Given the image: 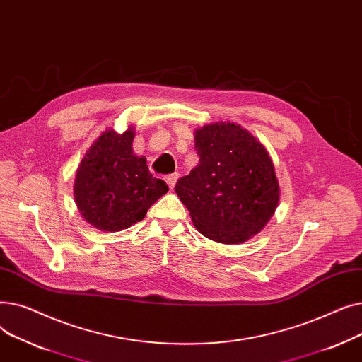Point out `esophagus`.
Masks as SVG:
<instances>
[{
	"instance_id": "1",
	"label": "esophagus",
	"mask_w": 362,
	"mask_h": 362,
	"mask_svg": "<svg viewBox=\"0 0 362 362\" xmlns=\"http://www.w3.org/2000/svg\"><path fill=\"white\" fill-rule=\"evenodd\" d=\"M177 179H179V175H177V173H171V175L165 176V182H167V185H168V187H170V189H173V187H175V185H176Z\"/></svg>"
}]
</instances>
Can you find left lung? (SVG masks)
Segmentation results:
<instances>
[{"mask_svg":"<svg viewBox=\"0 0 362 362\" xmlns=\"http://www.w3.org/2000/svg\"><path fill=\"white\" fill-rule=\"evenodd\" d=\"M195 149L199 163L177 180V197L205 238L220 243L248 240L267 224L279 202L267 151L235 123L198 129Z\"/></svg>","mask_w":362,"mask_h":362,"instance_id":"left-lung-1","label":"left lung"}]
</instances>
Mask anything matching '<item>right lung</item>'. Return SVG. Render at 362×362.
<instances>
[{
    "label": "right lung",
    "mask_w": 362,
    "mask_h": 362,
    "mask_svg": "<svg viewBox=\"0 0 362 362\" xmlns=\"http://www.w3.org/2000/svg\"><path fill=\"white\" fill-rule=\"evenodd\" d=\"M132 127L103 132L76 173L74 198L88 223L119 232L141 221L149 206L167 194L164 180L152 177L146 160L133 156Z\"/></svg>",
    "instance_id": "obj_1"
}]
</instances>
